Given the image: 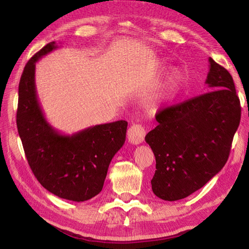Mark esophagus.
Masks as SVG:
<instances>
[{
  "instance_id": "esophagus-1",
  "label": "esophagus",
  "mask_w": 249,
  "mask_h": 249,
  "mask_svg": "<svg viewBox=\"0 0 249 249\" xmlns=\"http://www.w3.org/2000/svg\"><path fill=\"white\" fill-rule=\"evenodd\" d=\"M146 135V130L140 124H134L129 127L127 132V138L129 142H132L134 145H138L142 142Z\"/></svg>"
}]
</instances>
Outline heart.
<instances>
[{"label":"heart","mask_w":249,"mask_h":249,"mask_svg":"<svg viewBox=\"0 0 249 249\" xmlns=\"http://www.w3.org/2000/svg\"><path fill=\"white\" fill-rule=\"evenodd\" d=\"M183 82V73L179 68L171 69L169 72L167 73L165 81H163L162 86L160 89L156 92L154 95L155 102H161V101L166 100L175 94L177 91L179 90L181 84Z\"/></svg>","instance_id":"1"}]
</instances>
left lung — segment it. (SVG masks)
<instances>
[{
  "mask_svg": "<svg viewBox=\"0 0 249 249\" xmlns=\"http://www.w3.org/2000/svg\"><path fill=\"white\" fill-rule=\"evenodd\" d=\"M209 61L205 83L211 91L160 109L158 125L145 137L156 158L151 188L162 200L192 195L229 159L241 122V102L231 73L212 58Z\"/></svg>",
  "mask_w": 249,
  "mask_h": 249,
  "instance_id": "8db88e82",
  "label": "left lung"
}]
</instances>
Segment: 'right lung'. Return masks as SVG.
<instances>
[{"label":"right lung","instance_id":"obj_1","mask_svg":"<svg viewBox=\"0 0 249 249\" xmlns=\"http://www.w3.org/2000/svg\"><path fill=\"white\" fill-rule=\"evenodd\" d=\"M56 48L54 41L47 44L25 66L18 86L16 124L28 165L39 183L61 199L83 202L102 191L109 162L125 142L127 122L62 135L46 121L37 99L35 66Z\"/></svg>","mask_w":249,"mask_h":249}]
</instances>
